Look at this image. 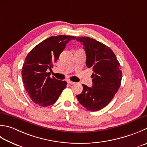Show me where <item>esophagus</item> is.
Wrapping results in <instances>:
<instances>
[{"label": "esophagus", "instance_id": "1", "mask_svg": "<svg viewBox=\"0 0 147 147\" xmlns=\"http://www.w3.org/2000/svg\"><path fill=\"white\" fill-rule=\"evenodd\" d=\"M67 83H68V84H69V85H74V82H71V81H67Z\"/></svg>", "mask_w": 147, "mask_h": 147}]
</instances>
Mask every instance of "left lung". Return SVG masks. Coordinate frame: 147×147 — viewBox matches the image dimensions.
I'll return each mask as SVG.
<instances>
[{"instance_id": "8db88e82", "label": "left lung", "mask_w": 147, "mask_h": 147, "mask_svg": "<svg viewBox=\"0 0 147 147\" xmlns=\"http://www.w3.org/2000/svg\"><path fill=\"white\" fill-rule=\"evenodd\" d=\"M86 53V65L92 68V87L83 85L82 92L76 97L87 110L96 111L107 106L121 84L122 73L120 63L111 49L88 37L76 39Z\"/></svg>"}]
</instances>
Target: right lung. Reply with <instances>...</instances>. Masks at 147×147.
<instances>
[{
    "label": "right lung",
    "instance_id": "add662e5",
    "mask_svg": "<svg viewBox=\"0 0 147 147\" xmlns=\"http://www.w3.org/2000/svg\"><path fill=\"white\" fill-rule=\"evenodd\" d=\"M76 37L51 36L36 46L27 55L22 71L25 90L34 102L42 107L53 105L65 88L67 82L57 80L47 70H51L65 48Z\"/></svg>",
    "mask_w": 147,
    "mask_h": 147
}]
</instances>
